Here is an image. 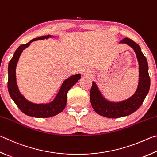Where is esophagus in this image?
Instances as JSON below:
<instances>
[{
    "label": "esophagus",
    "instance_id": "1",
    "mask_svg": "<svg viewBox=\"0 0 157 157\" xmlns=\"http://www.w3.org/2000/svg\"><path fill=\"white\" fill-rule=\"evenodd\" d=\"M82 73H83L84 75H90L91 74V72L89 69H84Z\"/></svg>",
    "mask_w": 157,
    "mask_h": 157
}]
</instances>
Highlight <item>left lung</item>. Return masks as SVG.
Listing matches in <instances>:
<instances>
[{
  "mask_svg": "<svg viewBox=\"0 0 157 157\" xmlns=\"http://www.w3.org/2000/svg\"><path fill=\"white\" fill-rule=\"evenodd\" d=\"M120 43L129 45L135 51L139 62V84L135 94L126 100L120 102H111L106 100L99 92L95 82H93L90 91V99L92 107L99 115L108 118H119L128 116L138 109L143 104L149 92L150 79L148 73L147 62L141 52V48L132 40L128 38L120 41Z\"/></svg>",
  "mask_w": 157,
  "mask_h": 157,
  "instance_id": "obj_1",
  "label": "left lung"
}]
</instances>
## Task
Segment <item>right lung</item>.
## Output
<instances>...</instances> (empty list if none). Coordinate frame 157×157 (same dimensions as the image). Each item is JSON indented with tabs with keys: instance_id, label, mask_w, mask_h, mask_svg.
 <instances>
[{
	"instance_id": "obj_1",
	"label": "right lung",
	"mask_w": 157,
	"mask_h": 157,
	"mask_svg": "<svg viewBox=\"0 0 157 157\" xmlns=\"http://www.w3.org/2000/svg\"><path fill=\"white\" fill-rule=\"evenodd\" d=\"M51 37L50 35L44 36L31 40L25 44L19 46L14 53L12 58L10 61L8 66V90L11 99L15 102L16 106L22 113L28 116L38 118H47L55 116L61 113L64 109L67 104V93L70 88L81 78L80 74L71 76L62 84L60 90L53 101L49 104H33L27 101L19 92L16 79V67L21 53L25 48L28 47L31 42L38 40L47 39Z\"/></svg>"
}]
</instances>
